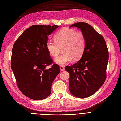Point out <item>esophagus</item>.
Returning <instances> with one entry per match:
<instances>
[{
	"instance_id": "34e87169",
	"label": "esophagus",
	"mask_w": 121,
	"mask_h": 121,
	"mask_svg": "<svg viewBox=\"0 0 121 121\" xmlns=\"http://www.w3.org/2000/svg\"><path fill=\"white\" fill-rule=\"evenodd\" d=\"M60 70L61 71H64V70H65V68H64V67L63 66H60Z\"/></svg>"
}]
</instances>
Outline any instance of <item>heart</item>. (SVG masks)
<instances>
[{
  "instance_id": "obj_1",
  "label": "heart",
  "mask_w": 121,
  "mask_h": 121,
  "mask_svg": "<svg viewBox=\"0 0 121 121\" xmlns=\"http://www.w3.org/2000/svg\"><path fill=\"white\" fill-rule=\"evenodd\" d=\"M86 43V37L82 32L65 28L56 34L55 40L47 42L46 48L53 57H56L63 48V53L56 58L55 61L58 64L65 65L70 63L72 58L76 60L82 56Z\"/></svg>"
}]
</instances>
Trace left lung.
Listing matches in <instances>:
<instances>
[{
	"label": "left lung",
	"instance_id": "8db88e82",
	"mask_svg": "<svg viewBox=\"0 0 121 121\" xmlns=\"http://www.w3.org/2000/svg\"><path fill=\"white\" fill-rule=\"evenodd\" d=\"M81 29L86 43L81 58L65 69L69 73V90L74 96L85 98L95 93L106 78L109 52L105 40L87 23L78 22L70 27Z\"/></svg>",
	"mask_w": 121,
	"mask_h": 121
}]
</instances>
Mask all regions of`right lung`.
Returning a JSON list of instances; mask_svg holds the SVG:
<instances>
[{"label": "right lung", "instance_id": "obj_1", "mask_svg": "<svg viewBox=\"0 0 121 121\" xmlns=\"http://www.w3.org/2000/svg\"><path fill=\"white\" fill-rule=\"evenodd\" d=\"M59 26L33 25L15 42L12 51L11 68L20 91L34 100L43 99L50 95L51 86L60 72L53 63L46 48L48 36Z\"/></svg>", "mask_w": 121, "mask_h": 121}]
</instances>
